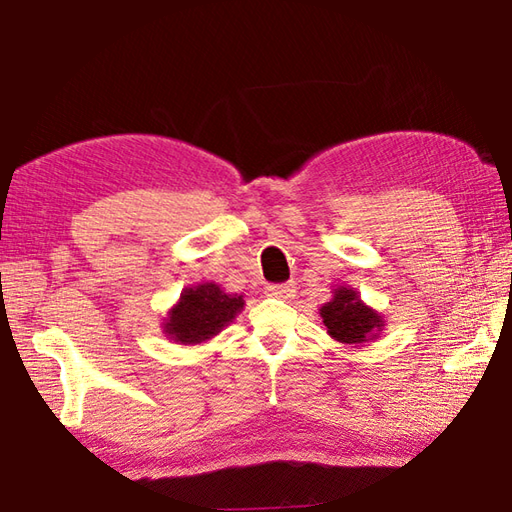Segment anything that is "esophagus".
Segmentation results:
<instances>
[{
    "label": "esophagus",
    "instance_id": "obj_1",
    "mask_svg": "<svg viewBox=\"0 0 512 512\" xmlns=\"http://www.w3.org/2000/svg\"><path fill=\"white\" fill-rule=\"evenodd\" d=\"M296 287L293 284H268L266 287V296L271 298H291Z\"/></svg>",
    "mask_w": 512,
    "mask_h": 512
}]
</instances>
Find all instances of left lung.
<instances>
[{
  "mask_svg": "<svg viewBox=\"0 0 512 512\" xmlns=\"http://www.w3.org/2000/svg\"><path fill=\"white\" fill-rule=\"evenodd\" d=\"M320 316H323L327 334L334 341L348 345L372 341L384 327V318L375 309L363 305L357 291L348 287L334 289V298L320 307Z\"/></svg>",
  "mask_w": 512,
  "mask_h": 512,
  "instance_id": "left-lung-1",
  "label": "left lung"
}]
</instances>
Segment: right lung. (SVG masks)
<instances>
[{
    "mask_svg": "<svg viewBox=\"0 0 512 512\" xmlns=\"http://www.w3.org/2000/svg\"><path fill=\"white\" fill-rule=\"evenodd\" d=\"M241 309H244V296L225 293L214 282H203L180 293L178 305L169 309L162 327L171 341L196 345L219 334L237 318Z\"/></svg>",
    "mask_w": 512,
    "mask_h": 512,
    "instance_id": "obj_1",
    "label": "right lung"
}]
</instances>
